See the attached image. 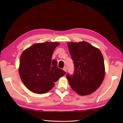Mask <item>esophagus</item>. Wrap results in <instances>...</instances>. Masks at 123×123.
Listing matches in <instances>:
<instances>
[{
  "label": "esophagus",
  "mask_w": 123,
  "mask_h": 123,
  "mask_svg": "<svg viewBox=\"0 0 123 123\" xmlns=\"http://www.w3.org/2000/svg\"><path fill=\"white\" fill-rule=\"evenodd\" d=\"M63 70H64V71L65 72H67V67H64L63 68Z\"/></svg>",
  "instance_id": "34e87169"
}]
</instances>
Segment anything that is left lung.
I'll return each instance as SVG.
<instances>
[{
    "instance_id": "1",
    "label": "left lung",
    "mask_w": 123,
    "mask_h": 123,
    "mask_svg": "<svg viewBox=\"0 0 123 123\" xmlns=\"http://www.w3.org/2000/svg\"><path fill=\"white\" fill-rule=\"evenodd\" d=\"M68 46L74 67L73 74L67 75L70 86L80 95L93 93L105 77L103 54L98 49L85 41L69 42Z\"/></svg>"
}]
</instances>
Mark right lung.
I'll use <instances>...</instances> for the list:
<instances>
[{
  "label": "right lung",
  "mask_w": 123,
  "mask_h": 123,
  "mask_svg": "<svg viewBox=\"0 0 123 123\" xmlns=\"http://www.w3.org/2000/svg\"><path fill=\"white\" fill-rule=\"evenodd\" d=\"M57 42L33 44L23 52L19 60V75L22 82L32 92L42 94L50 90L54 82L66 72L59 69L55 60H52Z\"/></svg>",
  "instance_id": "1"
}]
</instances>
